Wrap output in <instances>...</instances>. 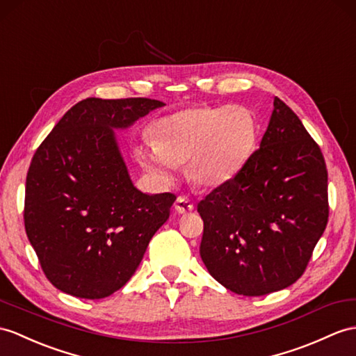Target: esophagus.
<instances>
[{"label":"esophagus","mask_w":356,"mask_h":356,"mask_svg":"<svg viewBox=\"0 0 356 356\" xmlns=\"http://www.w3.org/2000/svg\"><path fill=\"white\" fill-rule=\"evenodd\" d=\"M175 210H177V213H179V214H187V213H190L193 210V202L190 201L188 197H186V196H178L177 197V201H175Z\"/></svg>","instance_id":"obj_1"}]
</instances>
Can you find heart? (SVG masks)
<instances>
[{
	"mask_svg": "<svg viewBox=\"0 0 356 356\" xmlns=\"http://www.w3.org/2000/svg\"><path fill=\"white\" fill-rule=\"evenodd\" d=\"M152 143L136 146L137 163L155 184L169 186L178 166L202 188H218L238 175L254 152L257 122L241 106H195L149 127Z\"/></svg>",
	"mask_w": 356,
	"mask_h": 356,
	"instance_id": "obj_1",
	"label": "heart"
}]
</instances>
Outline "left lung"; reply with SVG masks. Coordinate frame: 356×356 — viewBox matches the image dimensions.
I'll list each match as a JSON object with an SVG mask.
<instances>
[{
    "mask_svg": "<svg viewBox=\"0 0 356 356\" xmlns=\"http://www.w3.org/2000/svg\"><path fill=\"white\" fill-rule=\"evenodd\" d=\"M199 252L213 278L243 296L296 282L327 225V169L314 138L280 98L238 175L197 204Z\"/></svg>",
    "mask_w": 356,
    "mask_h": 356,
    "instance_id": "1",
    "label": "left lung"
}]
</instances>
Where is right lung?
<instances>
[{"instance_id": "1", "label": "right lung", "mask_w": 356, "mask_h": 356, "mask_svg": "<svg viewBox=\"0 0 356 356\" xmlns=\"http://www.w3.org/2000/svg\"><path fill=\"white\" fill-rule=\"evenodd\" d=\"M163 106L149 98L83 99L34 152L25 232L60 291L102 299L122 289L169 219L177 196L146 195L133 186L113 131Z\"/></svg>"}]
</instances>
